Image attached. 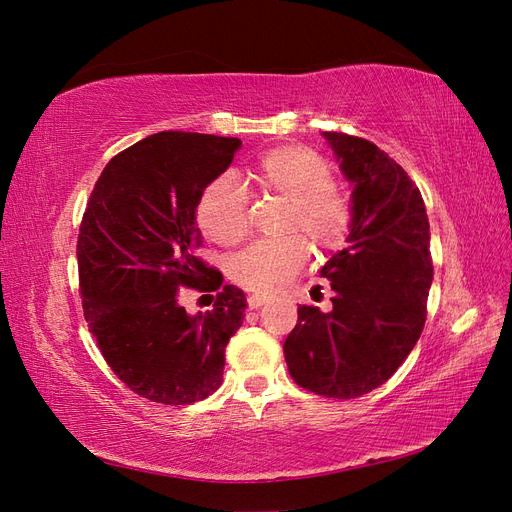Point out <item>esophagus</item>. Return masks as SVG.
<instances>
[{"label": "esophagus", "mask_w": 512, "mask_h": 512, "mask_svg": "<svg viewBox=\"0 0 512 512\" xmlns=\"http://www.w3.org/2000/svg\"><path fill=\"white\" fill-rule=\"evenodd\" d=\"M267 301H269L267 294H250V297H247V307L258 309L260 305H265Z\"/></svg>", "instance_id": "34e87169"}]
</instances>
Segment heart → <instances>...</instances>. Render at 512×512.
<instances>
[{
	"label": "heart",
	"mask_w": 512,
	"mask_h": 512,
	"mask_svg": "<svg viewBox=\"0 0 512 512\" xmlns=\"http://www.w3.org/2000/svg\"><path fill=\"white\" fill-rule=\"evenodd\" d=\"M254 181L260 196L288 205L284 235L294 237L250 245L230 260L228 277L245 290L275 292L305 265L303 238L316 252H333L346 243L354 222V198L333 183V166L301 145L265 153L254 170ZM194 218L207 239L224 247L241 243L252 224L247 198L232 177L207 185L196 200Z\"/></svg>",
	"instance_id": "b5f03b06"
}]
</instances>
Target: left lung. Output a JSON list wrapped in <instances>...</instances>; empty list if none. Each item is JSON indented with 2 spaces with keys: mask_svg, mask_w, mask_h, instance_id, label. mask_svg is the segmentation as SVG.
Here are the masks:
<instances>
[{
  "mask_svg": "<svg viewBox=\"0 0 512 512\" xmlns=\"http://www.w3.org/2000/svg\"><path fill=\"white\" fill-rule=\"evenodd\" d=\"M354 185L348 247L322 267L333 309L301 305L284 342L292 380L322 397L378 389L406 361L427 318L433 280L423 196L389 153L344 132H324Z\"/></svg>",
  "mask_w": 512,
  "mask_h": 512,
  "instance_id": "obj_1",
  "label": "left lung"
}]
</instances>
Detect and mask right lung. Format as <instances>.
I'll return each mask as SVG.
<instances>
[{
	"mask_svg": "<svg viewBox=\"0 0 512 512\" xmlns=\"http://www.w3.org/2000/svg\"><path fill=\"white\" fill-rule=\"evenodd\" d=\"M239 138L160 132L108 162L76 241L89 331L130 391L188 406L220 389L224 352L243 324L245 294L196 256V200L230 166ZM218 289L214 309L190 317L178 290Z\"/></svg>",
	"mask_w": 512,
	"mask_h": 512,
	"instance_id": "right-lung-1",
	"label": "right lung"
}]
</instances>
